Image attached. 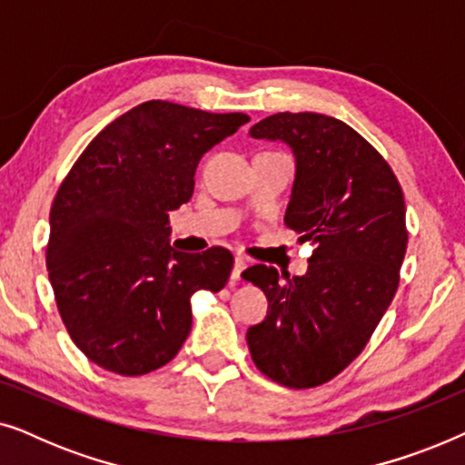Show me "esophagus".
<instances>
[{
  "mask_svg": "<svg viewBox=\"0 0 465 465\" xmlns=\"http://www.w3.org/2000/svg\"><path fill=\"white\" fill-rule=\"evenodd\" d=\"M245 266H247L245 258H241V256L234 258V266H232V272H231V282H232V283L241 282V272L245 271Z\"/></svg>",
  "mask_w": 465,
  "mask_h": 465,
  "instance_id": "34e87169",
  "label": "esophagus"
}]
</instances>
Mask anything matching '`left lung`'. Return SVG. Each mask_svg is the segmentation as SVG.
<instances>
[{"mask_svg":"<svg viewBox=\"0 0 465 465\" xmlns=\"http://www.w3.org/2000/svg\"><path fill=\"white\" fill-rule=\"evenodd\" d=\"M288 143L296 177L285 224L315 245L302 277L243 271L269 301L247 330L253 364L292 390L328 383L371 341L396 296L409 232L398 177L351 126L323 114H272L250 129Z\"/></svg>","mask_w":465,"mask_h":465,"instance_id":"1","label":"left lung"}]
</instances>
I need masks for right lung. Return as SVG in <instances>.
<instances>
[{"mask_svg": "<svg viewBox=\"0 0 465 465\" xmlns=\"http://www.w3.org/2000/svg\"><path fill=\"white\" fill-rule=\"evenodd\" d=\"M250 123L145 101L105 126L63 180L50 209L46 269L75 347L124 377L171 361L193 328L190 296L220 292L232 253L169 245V213L190 201L201 156Z\"/></svg>", "mask_w": 465, "mask_h": 465, "instance_id": "1", "label": "right lung"}]
</instances>
